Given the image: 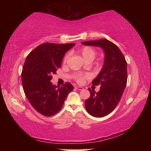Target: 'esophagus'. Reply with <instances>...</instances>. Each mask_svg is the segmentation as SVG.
I'll return each mask as SVG.
<instances>
[{
	"instance_id": "esophagus-1",
	"label": "esophagus",
	"mask_w": 151,
	"mask_h": 151,
	"mask_svg": "<svg viewBox=\"0 0 151 151\" xmlns=\"http://www.w3.org/2000/svg\"><path fill=\"white\" fill-rule=\"evenodd\" d=\"M75 88L77 89L78 90H82L84 89L82 87H81V86H75Z\"/></svg>"
}]
</instances>
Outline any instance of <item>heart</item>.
Returning <instances> with one entry per match:
<instances>
[{
    "instance_id": "b5f03b06",
    "label": "heart",
    "mask_w": 151,
    "mask_h": 151,
    "mask_svg": "<svg viewBox=\"0 0 151 151\" xmlns=\"http://www.w3.org/2000/svg\"><path fill=\"white\" fill-rule=\"evenodd\" d=\"M79 53L82 57L83 58V59L85 60L86 62H91L92 61H93L95 59V58L96 56V54H97V52H96V50L91 47H88V46H86L82 47V49L79 50ZM69 58V54H67V55L64 57L63 59V63H65L67 62V61L68 60ZM89 75L86 74V75H82V74H78L77 75L75 76V80L76 82L78 83H83L85 78H88Z\"/></svg>"
}]
</instances>
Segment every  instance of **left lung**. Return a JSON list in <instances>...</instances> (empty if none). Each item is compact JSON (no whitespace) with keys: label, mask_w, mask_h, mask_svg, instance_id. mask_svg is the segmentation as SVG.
Listing matches in <instances>:
<instances>
[{"label":"left lung","mask_w":151,"mask_h":151,"mask_svg":"<svg viewBox=\"0 0 151 151\" xmlns=\"http://www.w3.org/2000/svg\"><path fill=\"white\" fill-rule=\"evenodd\" d=\"M84 45L99 47L104 52L103 67L92 84L101 86L96 93L88 88L90 97L85 102L88 113L93 117L107 115L117 106L127 82V63L123 53L116 45L106 39L86 41Z\"/></svg>","instance_id":"left-lung-1"}]
</instances>
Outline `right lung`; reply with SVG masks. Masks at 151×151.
Wrapping results in <instances>:
<instances>
[{
  "instance_id": "add662e5",
  "label": "right lung",
  "mask_w": 151,
  "mask_h": 151,
  "mask_svg": "<svg viewBox=\"0 0 151 151\" xmlns=\"http://www.w3.org/2000/svg\"><path fill=\"white\" fill-rule=\"evenodd\" d=\"M75 45L41 44L25 60L21 73L23 90L31 105L41 114L52 116L58 113L74 88L69 82L59 87L50 81L52 75L60 68L66 52Z\"/></svg>"
}]
</instances>
